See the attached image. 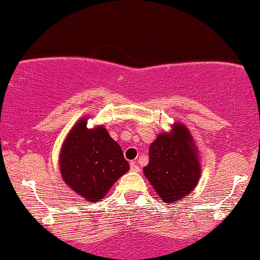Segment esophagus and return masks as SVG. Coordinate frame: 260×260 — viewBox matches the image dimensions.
<instances>
[{"label":"esophagus","instance_id":"1","mask_svg":"<svg viewBox=\"0 0 260 260\" xmlns=\"http://www.w3.org/2000/svg\"><path fill=\"white\" fill-rule=\"evenodd\" d=\"M131 171L132 172H139L140 168L139 166L136 164V162H131Z\"/></svg>","mask_w":260,"mask_h":260}]
</instances>
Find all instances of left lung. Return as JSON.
<instances>
[{
    "instance_id": "1",
    "label": "left lung",
    "mask_w": 260,
    "mask_h": 260,
    "mask_svg": "<svg viewBox=\"0 0 260 260\" xmlns=\"http://www.w3.org/2000/svg\"><path fill=\"white\" fill-rule=\"evenodd\" d=\"M143 171L165 202H178L189 195L201 176L198 149L189 129L178 122L172 132L158 134L150 145L149 164Z\"/></svg>"
}]
</instances>
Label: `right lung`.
<instances>
[{
	"instance_id": "1",
	"label": "right lung",
	"mask_w": 260,
	"mask_h": 260,
	"mask_svg": "<svg viewBox=\"0 0 260 260\" xmlns=\"http://www.w3.org/2000/svg\"><path fill=\"white\" fill-rule=\"evenodd\" d=\"M59 167L65 183L88 202L102 200L129 170L121 146L103 126L87 128L86 117L65 138Z\"/></svg>"
}]
</instances>
